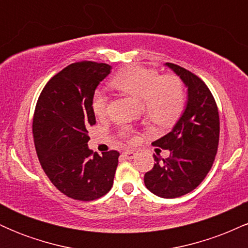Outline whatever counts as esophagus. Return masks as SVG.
<instances>
[{
  "label": "esophagus",
  "instance_id": "1",
  "mask_svg": "<svg viewBox=\"0 0 248 248\" xmlns=\"http://www.w3.org/2000/svg\"><path fill=\"white\" fill-rule=\"evenodd\" d=\"M136 153L133 152V150H126V152L122 153V157L126 158V160H133L135 157Z\"/></svg>",
  "mask_w": 248,
  "mask_h": 248
}]
</instances>
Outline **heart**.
I'll return each mask as SVG.
<instances>
[{
  "label": "heart",
  "instance_id": "obj_1",
  "mask_svg": "<svg viewBox=\"0 0 248 248\" xmlns=\"http://www.w3.org/2000/svg\"><path fill=\"white\" fill-rule=\"evenodd\" d=\"M113 86L128 95L142 100L144 116L162 127L171 126L183 113L186 93L183 81L176 75L161 76L160 72L140 65H130L119 71L110 80ZM108 98L100 90L92 96V110L98 118L107 114ZM120 135L128 142L136 140L132 129L122 127Z\"/></svg>",
  "mask_w": 248,
  "mask_h": 248
}]
</instances>
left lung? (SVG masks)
Listing matches in <instances>:
<instances>
[{"label":"left lung","instance_id":"left-lung-1","mask_svg":"<svg viewBox=\"0 0 248 248\" xmlns=\"http://www.w3.org/2000/svg\"><path fill=\"white\" fill-rule=\"evenodd\" d=\"M167 66L186 85L187 104L171 132L153 142L170 156L164 160L154 155L156 163L144 175V184L158 197L176 198L195 190L211 170L219 143V114L211 91L198 76L172 62Z\"/></svg>","mask_w":248,"mask_h":248}]
</instances>
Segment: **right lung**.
Here are the masks:
<instances>
[{"label": "right lung", "instance_id": "add662e5", "mask_svg": "<svg viewBox=\"0 0 248 248\" xmlns=\"http://www.w3.org/2000/svg\"><path fill=\"white\" fill-rule=\"evenodd\" d=\"M110 65L90 61L70 64L46 82L37 100L33 141L51 183L67 197L90 202L112 189L120 154H93L88 127L95 124L92 96Z\"/></svg>", "mask_w": 248, "mask_h": 248}]
</instances>
